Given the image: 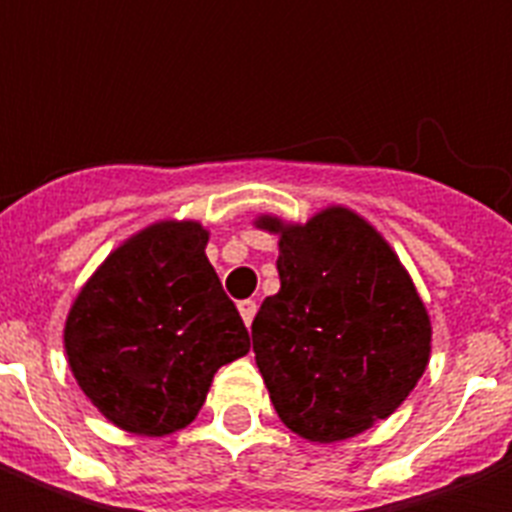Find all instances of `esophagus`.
<instances>
[{
	"instance_id": "esophagus-1",
	"label": "esophagus",
	"mask_w": 512,
	"mask_h": 512,
	"mask_svg": "<svg viewBox=\"0 0 512 512\" xmlns=\"http://www.w3.org/2000/svg\"><path fill=\"white\" fill-rule=\"evenodd\" d=\"M238 314H241V320H244V325L249 328V325H252V320H255L257 304L255 301H238Z\"/></svg>"
}]
</instances>
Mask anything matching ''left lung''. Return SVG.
<instances>
[{
	"label": "left lung",
	"mask_w": 512,
	"mask_h": 512,
	"mask_svg": "<svg viewBox=\"0 0 512 512\" xmlns=\"http://www.w3.org/2000/svg\"><path fill=\"white\" fill-rule=\"evenodd\" d=\"M279 236V293L252 323L276 415L309 442H336L399 410L426 372L431 317L399 255L347 206L306 222L260 214Z\"/></svg>",
	"instance_id": "1"
}]
</instances>
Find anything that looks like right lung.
<instances>
[{
	"mask_svg": "<svg viewBox=\"0 0 512 512\" xmlns=\"http://www.w3.org/2000/svg\"><path fill=\"white\" fill-rule=\"evenodd\" d=\"M206 244L195 219L143 227L102 260L67 312L64 352L78 388L130 434L189 426L219 366L249 352Z\"/></svg>",
	"mask_w": 512,
	"mask_h": 512,
	"instance_id": "add662e5",
	"label": "right lung"
}]
</instances>
